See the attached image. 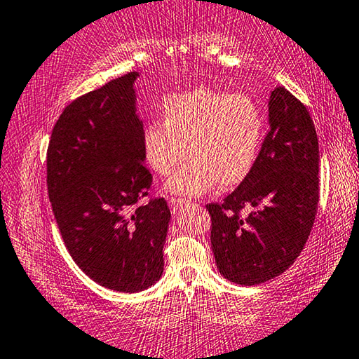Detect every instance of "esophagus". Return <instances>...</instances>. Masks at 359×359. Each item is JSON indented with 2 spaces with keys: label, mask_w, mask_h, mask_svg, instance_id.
Returning <instances> with one entry per match:
<instances>
[{
  "label": "esophagus",
  "mask_w": 359,
  "mask_h": 359,
  "mask_svg": "<svg viewBox=\"0 0 359 359\" xmlns=\"http://www.w3.org/2000/svg\"><path fill=\"white\" fill-rule=\"evenodd\" d=\"M186 203H187V201H184V198H176V197H170L168 198V205H170V208H172L173 213L180 212V208L183 207V205H186Z\"/></svg>",
  "instance_id": "obj_1"
}]
</instances>
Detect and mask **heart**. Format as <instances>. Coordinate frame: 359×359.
Instances as JSON below:
<instances>
[{"instance_id":"1","label":"heart","mask_w":359,"mask_h":359,"mask_svg":"<svg viewBox=\"0 0 359 359\" xmlns=\"http://www.w3.org/2000/svg\"><path fill=\"white\" fill-rule=\"evenodd\" d=\"M264 115L250 97L210 88L163 99L162 122L152 120L141 133V151L154 173L170 176L167 191L201 196L242 183L255 165L264 140Z\"/></svg>"}]
</instances>
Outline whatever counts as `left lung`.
I'll return each mask as SVG.
<instances>
[{
	"mask_svg": "<svg viewBox=\"0 0 359 359\" xmlns=\"http://www.w3.org/2000/svg\"><path fill=\"white\" fill-rule=\"evenodd\" d=\"M269 131L249 176L208 203L210 241L226 279L257 285L283 274L300 255L319 202V146L306 107L284 86L269 97ZM245 206L249 215L241 217Z\"/></svg>",
	"mask_w": 359,
	"mask_h": 359,
	"instance_id": "obj_1",
	"label": "left lung"
}]
</instances>
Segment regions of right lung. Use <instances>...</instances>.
<instances>
[{
  "label": "right lung",
  "mask_w": 359,
  "mask_h": 359,
  "mask_svg": "<svg viewBox=\"0 0 359 359\" xmlns=\"http://www.w3.org/2000/svg\"><path fill=\"white\" fill-rule=\"evenodd\" d=\"M130 72L72 101L48 146V196L70 257L104 287L144 290L163 273L170 208L147 196L152 175L141 151Z\"/></svg>",
  "instance_id": "obj_1"
}]
</instances>
